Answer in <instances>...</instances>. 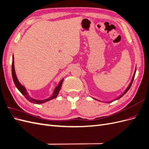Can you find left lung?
<instances>
[{
    "label": "left lung",
    "instance_id": "obj_1",
    "mask_svg": "<svg viewBox=\"0 0 149 149\" xmlns=\"http://www.w3.org/2000/svg\"><path fill=\"white\" fill-rule=\"evenodd\" d=\"M136 70H135V72H134V76H133V77H132V80H131V82L130 83V84H129V86L127 87V88L125 89V91L124 92V93L122 94V95H120L119 97H118V98L117 99H116V100H114L113 101H116V100H119V99H120L121 97H123L124 94L127 93V91H128V90L130 89V86H131V85H132V82H133V80H134V77H135V74H136Z\"/></svg>",
    "mask_w": 149,
    "mask_h": 149
}]
</instances>
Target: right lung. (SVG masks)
I'll return each instance as SVG.
<instances>
[{
    "mask_svg": "<svg viewBox=\"0 0 149 149\" xmlns=\"http://www.w3.org/2000/svg\"><path fill=\"white\" fill-rule=\"evenodd\" d=\"M12 78H13V81L14 82V84L15 85V86L17 87V88L19 90V91L23 94V95L25 96V97L27 100L29 101H30V102H32L34 104H42L44 102H46L48 101H50L52 100H53L57 97L58 93H59L60 90L61 89V85L63 83V78L59 82V84H58L57 86L55 88V90H54V92L52 94V96L51 97H48V99H46V100H34L33 98L29 96V95L28 94L27 91H26V89L25 88L24 86H23L19 81L18 80L17 76L15 74V68H14V61H13V55L12 56Z\"/></svg>",
    "mask_w": 149,
    "mask_h": 149,
    "instance_id": "obj_1",
    "label": "right lung"
}]
</instances>
